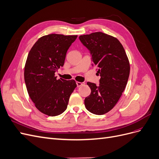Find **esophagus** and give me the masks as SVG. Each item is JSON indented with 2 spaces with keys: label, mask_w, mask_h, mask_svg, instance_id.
Masks as SVG:
<instances>
[{
  "label": "esophagus",
  "mask_w": 159,
  "mask_h": 159,
  "mask_svg": "<svg viewBox=\"0 0 159 159\" xmlns=\"http://www.w3.org/2000/svg\"><path fill=\"white\" fill-rule=\"evenodd\" d=\"M76 84H77V86H78V87H80V86L84 85V82H79V81H76Z\"/></svg>",
  "instance_id": "1"
}]
</instances>
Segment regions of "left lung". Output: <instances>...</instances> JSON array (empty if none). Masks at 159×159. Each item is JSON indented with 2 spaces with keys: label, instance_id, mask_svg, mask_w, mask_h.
<instances>
[{
  "label": "left lung",
  "instance_id": "1",
  "mask_svg": "<svg viewBox=\"0 0 159 159\" xmlns=\"http://www.w3.org/2000/svg\"><path fill=\"white\" fill-rule=\"evenodd\" d=\"M80 40L89 50L93 61L100 74L99 84L88 82L91 92L84 100L89 112L103 115L111 110L126 87L130 65L126 52L116 38L98 32L81 35Z\"/></svg>",
  "mask_w": 159,
  "mask_h": 159
}]
</instances>
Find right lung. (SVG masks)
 <instances>
[{"label": "right lung", "mask_w": 159, "mask_h": 159, "mask_svg": "<svg viewBox=\"0 0 159 159\" xmlns=\"http://www.w3.org/2000/svg\"><path fill=\"white\" fill-rule=\"evenodd\" d=\"M78 37L51 34L40 38L28 53L25 81L30 99L48 116L61 114L68 107L75 80H57L55 72L64 64L66 53Z\"/></svg>", "instance_id": "right-lung-1"}]
</instances>
